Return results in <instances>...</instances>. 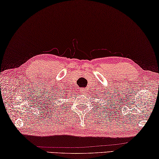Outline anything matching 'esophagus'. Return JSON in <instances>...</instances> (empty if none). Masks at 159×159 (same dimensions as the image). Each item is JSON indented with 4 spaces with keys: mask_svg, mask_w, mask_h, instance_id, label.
<instances>
[{
    "mask_svg": "<svg viewBox=\"0 0 159 159\" xmlns=\"http://www.w3.org/2000/svg\"><path fill=\"white\" fill-rule=\"evenodd\" d=\"M81 92L84 95H86L87 94V90L86 89H81Z\"/></svg>",
    "mask_w": 159,
    "mask_h": 159,
    "instance_id": "34e87169",
    "label": "esophagus"
}]
</instances>
